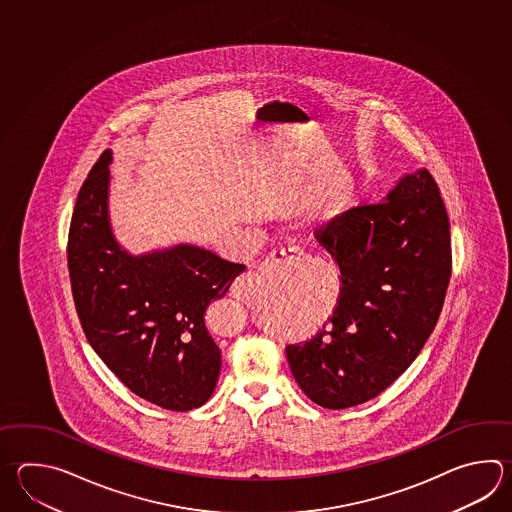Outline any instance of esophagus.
I'll list each match as a JSON object with an SVG mask.
<instances>
[{"mask_svg": "<svg viewBox=\"0 0 512 512\" xmlns=\"http://www.w3.org/2000/svg\"><path fill=\"white\" fill-rule=\"evenodd\" d=\"M301 261H304L303 250H299V248H295V246L275 250L257 272L246 273V275L239 277V279L235 281V284L231 286V293H233V297H237V299H248L251 293H253V290L261 284L264 275H268V273L272 272L277 264H281V262H284V264H293V262Z\"/></svg>", "mask_w": 512, "mask_h": 512, "instance_id": "1", "label": "esophagus"}]
</instances>
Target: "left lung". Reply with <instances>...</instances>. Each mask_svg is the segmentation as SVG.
Instances as JSON below:
<instances>
[{
  "instance_id": "left-lung-1",
  "label": "left lung",
  "mask_w": 512,
  "mask_h": 512,
  "mask_svg": "<svg viewBox=\"0 0 512 512\" xmlns=\"http://www.w3.org/2000/svg\"><path fill=\"white\" fill-rule=\"evenodd\" d=\"M315 239L339 266V304L319 334L286 346V357L313 403L341 410L392 385L432 334L450 281L449 215L421 167Z\"/></svg>"
}]
</instances>
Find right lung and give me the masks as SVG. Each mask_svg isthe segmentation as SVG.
<instances>
[{
  "mask_svg": "<svg viewBox=\"0 0 512 512\" xmlns=\"http://www.w3.org/2000/svg\"><path fill=\"white\" fill-rule=\"evenodd\" d=\"M113 151L94 164L74 206L67 261L85 337L105 366L142 399L167 410L202 407L220 374L204 315L244 264L178 242L135 255L109 215Z\"/></svg>",
  "mask_w": 512,
  "mask_h": 512,
  "instance_id": "obj_1",
  "label": "right lung"
}]
</instances>
